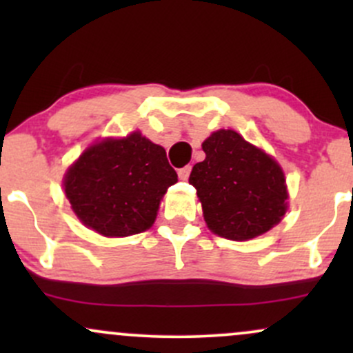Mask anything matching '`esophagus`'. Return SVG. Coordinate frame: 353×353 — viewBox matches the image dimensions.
I'll use <instances>...</instances> for the list:
<instances>
[{
	"mask_svg": "<svg viewBox=\"0 0 353 353\" xmlns=\"http://www.w3.org/2000/svg\"><path fill=\"white\" fill-rule=\"evenodd\" d=\"M177 174H179V179L185 181L189 177V174H190V165H185V168L179 169V171H177Z\"/></svg>",
	"mask_w": 353,
	"mask_h": 353,
	"instance_id": "1",
	"label": "esophagus"
}]
</instances>
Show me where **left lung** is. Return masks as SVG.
<instances>
[{
	"mask_svg": "<svg viewBox=\"0 0 353 353\" xmlns=\"http://www.w3.org/2000/svg\"><path fill=\"white\" fill-rule=\"evenodd\" d=\"M202 149L205 159L194 165L189 182L214 234L249 241L282 221L289 194L277 161L232 129L212 132Z\"/></svg>",
	"mask_w": 353,
	"mask_h": 353,
	"instance_id": "left-lung-1",
	"label": "left lung"
}]
</instances>
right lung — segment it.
Returning <instances> with one entry per match:
<instances>
[{
  "instance_id": "obj_1",
  "label": "right lung",
  "mask_w": 353,
  "mask_h": 353,
  "mask_svg": "<svg viewBox=\"0 0 353 353\" xmlns=\"http://www.w3.org/2000/svg\"><path fill=\"white\" fill-rule=\"evenodd\" d=\"M177 174L164 148L139 131L89 145L64 174V194L78 219L106 237H125L154 224Z\"/></svg>"
}]
</instances>
